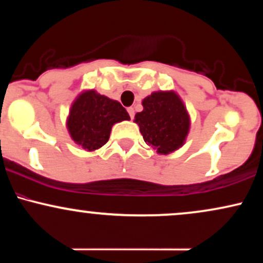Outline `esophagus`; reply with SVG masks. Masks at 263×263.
Masks as SVG:
<instances>
[{
	"label": "esophagus",
	"mask_w": 263,
	"mask_h": 263,
	"mask_svg": "<svg viewBox=\"0 0 263 263\" xmlns=\"http://www.w3.org/2000/svg\"><path fill=\"white\" fill-rule=\"evenodd\" d=\"M127 112H128V115H129V117H131V119H134V116H135V108H134V107H128V108H127Z\"/></svg>",
	"instance_id": "obj_1"
}]
</instances>
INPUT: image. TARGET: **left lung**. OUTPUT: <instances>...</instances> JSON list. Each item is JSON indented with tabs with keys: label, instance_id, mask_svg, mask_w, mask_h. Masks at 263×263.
Here are the masks:
<instances>
[{
	"label": "left lung",
	"instance_id": "obj_1",
	"mask_svg": "<svg viewBox=\"0 0 263 263\" xmlns=\"http://www.w3.org/2000/svg\"><path fill=\"white\" fill-rule=\"evenodd\" d=\"M143 111L135 122L147 144L161 155H168L183 146L189 132L190 120L183 101L174 91H156L143 101Z\"/></svg>",
	"mask_w": 263,
	"mask_h": 263
}]
</instances>
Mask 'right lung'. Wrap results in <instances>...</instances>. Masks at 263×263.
<instances>
[{
	"label": "right lung",
	"mask_w": 263,
	"mask_h": 263,
	"mask_svg": "<svg viewBox=\"0 0 263 263\" xmlns=\"http://www.w3.org/2000/svg\"><path fill=\"white\" fill-rule=\"evenodd\" d=\"M125 120L129 116L119 101L89 90L73 102L66 125L75 143L85 151H95L108 141L115 123Z\"/></svg>",
	"instance_id": "add662e5"
}]
</instances>
